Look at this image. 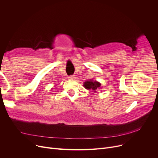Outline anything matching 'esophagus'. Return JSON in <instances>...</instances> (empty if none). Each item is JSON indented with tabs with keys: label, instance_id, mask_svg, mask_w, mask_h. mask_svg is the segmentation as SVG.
Wrapping results in <instances>:
<instances>
[{
	"label": "esophagus",
	"instance_id": "obj_1",
	"mask_svg": "<svg viewBox=\"0 0 158 158\" xmlns=\"http://www.w3.org/2000/svg\"><path fill=\"white\" fill-rule=\"evenodd\" d=\"M76 76H75V75H72V76H69V79H71V80H73V79H74L75 78H76V77H75Z\"/></svg>",
	"mask_w": 158,
	"mask_h": 158
}]
</instances>
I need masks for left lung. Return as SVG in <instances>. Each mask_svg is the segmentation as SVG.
<instances>
[{"label": "left lung", "mask_w": 158, "mask_h": 158, "mask_svg": "<svg viewBox=\"0 0 158 158\" xmlns=\"http://www.w3.org/2000/svg\"><path fill=\"white\" fill-rule=\"evenodd\" d=\"M101 84L99 83L98 82L96 81H88L86 82H85L84 83V86L85 87V88L88 89H92L94 91H96L97 89H98V88L101 86Z\"/></svg>", "instance_id": "1"}]
</instances>
